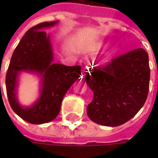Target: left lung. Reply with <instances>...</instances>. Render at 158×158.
<instances>
[{"label": "left lung", "mask_w": 158, "mask_h": 158, "mask_svg": "<svg viewBox=\"0 0 158 158\" xmlns=\"http://www.w3.org/2000/svg\"><path fill=\"white\" fill-rule=\"evenodd\" d=\"M89 71L85 80L93 92V100L87 107V114L92 122L119 126L131 120L144 104L150 79L144 49L132 50Z\"/></svg>", "instance_id": "8db88e82"}]
</instances>
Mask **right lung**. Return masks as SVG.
<instances>
[{"label":"right lung","mask_w":158,"mask_h":158,"mask_svg":"<svg viewBox=\"0 0 158 158\" xmlns=\"http://www.w3.org/2000/svg\"><path fill=\"white\" fill-rule=\"evenodd\" d=\"M57 23H41L24 34L12 56L6 74V91L12 109L23 120L33 124L49 123L58 115L65 94L81 75L80 66L54 63L50 35L44 30ZM23 72L40 77V97L31 106H23L18 102L17 88Z\"/></svg>","instance_id":"obj_1"}]
</instances>
